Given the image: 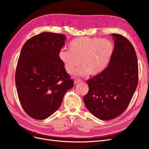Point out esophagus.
Masks as SVG:
<instances>
[{
  "label": "esophagus",
  "mask_w": 149,
  "mask_h": 149,
  "mask_svg": "<svg viewBox=\"0 0 149 149\" xmlns=\"http://www.w3.org/2000/svg\"><path fill=\"white\" fill-rule=\"evenodd\" d=\"M81 81V80L79 78H77V79H75L74 83L75 84H77V83H80Z\"/></svg>",
  "instance_id": "obj_1"
}]
</instances>
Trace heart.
<instances>
[{
  "instance_id": "b5f03b06",
  "label": "heart",
  "mask_w": 149,
  "mask_h": 149,
  "mask_svg": "<svg viewBox=\"0 0 149 149\" xmlns=\"http://www.w3.org/2000/svg\"><path fill=\"white\" fill-rule=\"evenodd\" d=\"M69 51L62 50L59 56L68 74H72L81 65L79 74L96 75L107 65L114 51L112 43L107 39L80 37L72 41Z\"/></svg>"
}]
</instances>
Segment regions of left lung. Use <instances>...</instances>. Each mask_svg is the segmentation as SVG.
Here are the masks:
<instances>
[{
  "label": "left lung",
  "mask_w": 149,
  "mask_h": 149,
  "mask_svg": "<svg viewBox=\"0 0 149 149\" xmlns=\"http://www.w3.org/2000/svg\"><path fill=\"white\" fill-rule=\"evenodd\" d=\"M114 48L108 66L87 81L89 91L83 97L87 109L98 119H113L127 109L139 78L135 49L124 36L112 33Z\"/></svg>",
  "instance_id": "obj_1"
}]
</instances>
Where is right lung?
<instances>
[{"label": "right lung", "instance_id": "obj_1", "mask_svg": "<svg viewBox=\"0 0 149 149\" xmlns=\"http://www.w3.org/2000/svg\"><path fill=\"white\" fill-rule=\"evenodd\" d=\"M66 38L63 34L43 32L30 38L22 48L15 84L22 108L33 119L53 114L73 86L59 56Z\"/></svg>", "mask_w": 149, "mask_h": 149}]
</instances>
